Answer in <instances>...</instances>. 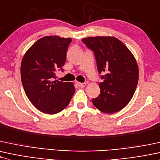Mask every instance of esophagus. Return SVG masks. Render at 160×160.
I'll use <instances>...</instances> for the list:
<instances>
[{"instance_id": "obj_1", "label": "esophagus", "mask_w": 160, "mask_h": 160, "mask_svg": "<svg viewBox=\"0 0 160 160\" xmlns=\"http://www.w3.org/2000/svg\"><path fill=\"white\" fill-rule=\"evenodd\" d=\"M77 84H78V86H80V87H81V88L85 87V86H86V82H77Z\"/></svg>"}]
</instances>
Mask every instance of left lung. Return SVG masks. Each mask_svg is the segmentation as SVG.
<instances>
[{
	"mask_svg": "<svg viewBox=\"0 0 160 160\" xmlns=\"http://www.w3.org/2000/svg\"><path fill=\"white\" fill-rule=\"evenodd\" d=\"M94 52L101 77V93L92 100L94 106L105 113L120 111L135 93L138 80L137 62L123 42L115 37L97 36L82 39Z\"/></svg>",
	"mask_w": 160,
	"mask_h": 160,
	"instance_id": "1",
	"label": "left lung"
}]
</instances>
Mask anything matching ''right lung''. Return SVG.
I'll return each mask as SVG.
<instances>
[{"instance_id": "add662e5", "label": "right lung", "mask_w": 160, "mask_h": 160, "mask_svg": "<svg viewBox=\"0 0 160 160\" xmlns=\"http://www.w3.org/2000/svg\"><path fill=\"white\" fill-rule=\"evenodd\" d=\"M72 38L45 36L26 52L21 65L25 94L34 107L47 114H56L70 103L75 92L72 82L56 80L57 70L66 60Z\"/></svg>"}]
</instances>
